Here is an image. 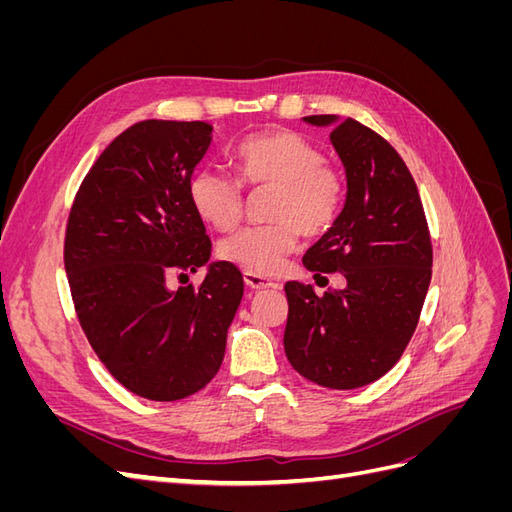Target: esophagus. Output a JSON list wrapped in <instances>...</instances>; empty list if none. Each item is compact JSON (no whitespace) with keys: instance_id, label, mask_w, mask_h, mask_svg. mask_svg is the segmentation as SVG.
<instances>
[{"instance_id":"esophagus-1","label":"esophagus","mask_w":512,"mask_h":512,"mask_svg":"<svg viewBox=\"0 0 512 512\" xmlns=\"http://www.w3.org/2000/svg\"><path fill=\"white\" fill-rule=\"evenodd\" d=\"M243 282L247 288L252 290H267V288H277L275 282L267 280L265 275H258V273H252V271H245L243 273Z\"/></svg>"}]
</instances>
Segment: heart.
<instances>
[{
  "instance_id": "obj_1",
  "label": "heart",
  "mask_w": 512,
  "mask_h": 512,
  "mask_svg": "<svg viewBox=\"0 0 512 512\" xmlns=\"http://www.w3.org/2000/svg\"><path fill=\"white\" fill-rule=\"evenodd\" d=\"M239 177L250 188L275 185L271 220L250 226L222 241L220 254L245 271L273 275L297 250L301 232H327L346 198L344 175L324 162V153L292 130L247 136L235 149ZM188 194L196 213L218 230H232L245 207L243 184L215 166H203L190 177Z\"/></svg>"
}]
</instances>
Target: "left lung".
<instances>
[{
  "label": "left lung",
  "mask_w": 512,
  "mask_h": 512,
  "mask_svg": "<svg viewBox=\"0 0 512 512\" xmlns=\"http://www.w3.org/2000/svg\"><path fill=\"white\" fill-rule=\"evenodd\" d=\"M333 128L346 170V203L335 224L309 247L303 265L339 271L344 290L318 297L288 282L284 350L290 365L327 389H359L382 378L404 354L431 282V239L421 196L406 162L354 119L303 117Z\"/></svg>",
  "instance_id": "obj_1"
}]
</instances>
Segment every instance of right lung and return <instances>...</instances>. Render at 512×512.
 <instances>
[{"label": "right lung", "instance_id": "1", "mask_svg": "<svg viewBox=\"0 0 512 512\" xmlns=\"http://www.w3.org/2000/svg\"><path fill=\"white\" fill-rule=\"evenodd\" d=\"M205 121L134 123L108 145L76 192L64 265L76 316L111 376L138 397L177 401L218 374L243 275L211 262L198 289L167 286L195 272L211 241L188 183L205 158Z\"/></svg>", "mask_w": 512, "mask_h": 512}]
</instances>
